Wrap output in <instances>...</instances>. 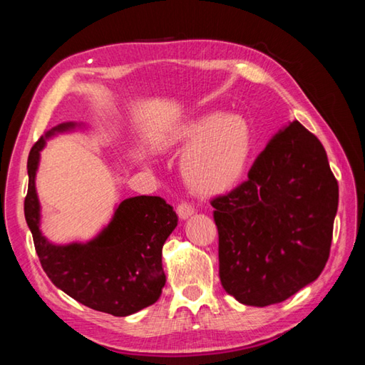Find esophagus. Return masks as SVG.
<instances>
[{
	"label": "esophagus",
	"mask_w": 365,
	"mask_h": 365,
	"mask_svg": "<svg viewBox=\"0 0 365 365\" xmlns=\"http://www.w3.org/2000/svg\"><path fill=\"white\" fill-rule=\"evenodd\" d=\"M177 214H178V217H180V219H188L191 214H195V207L191 206L190 202L182 201L180 205L177 206Z\"/></svg>",
	"instance_id": "esophagus-1"
}]
</instances>
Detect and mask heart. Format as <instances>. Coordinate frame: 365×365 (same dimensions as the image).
<instances>
[{
    "mask_svg": "<svg viewBox=\"0 0 365 365\" xmlns=\"http://www.w3.org/2000/svg\"><path fill=\"white\" fill-rule=\"evenodd\" d=\"M160 145L187 148L182 177L193 193L212 197L242 180L252 150L251 128L238 114H202L180 123Z\"/></svg>",
    "mask_w": 365,
    "mask_h": 365,
    "instance_id": "heart-1",
    "label": "heart"
}]
</instances>
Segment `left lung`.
<instances>
[{
	"label": "left lung",
	"instance_id": "obj_1",
	"mask_svg": "<svg viewBox=\"0 0 365 365\" xmlns=\"http://www.w3.org/2000/svg\"><path fill=\"white\" fill-rule=\"evenodd\" d=\"M211 205L220 283L242 304L285 301L329 261L338 182L322 143L298 120L259 153L245 182Z\"/></svg>",
	"mask_w": 365,
	"mask_h": 365
}]
</instances>
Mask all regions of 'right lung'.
I'll use <instances>...</instances> for the list:
<instances>
[{
    "label": "right lung",
    "instance_id": "right-lung-1",
    "mask_svg": "<svg viewBox=\"0 0 365 365\" xmlns=\"http://www.w3.org/2000/svg\"><path fill=\"white\" fill-rule=\"evenodd\" d=\"M63 123L51 132L67 130ZM45 138L32 146L27 160L29 190L24 201L27 225L43 270L54 285L83 306L115 317L130 316L159 299L165 285L163 246L177 227L174 207L159 196L122 201L100 237L86 245L54 246L43 237L35 172Z\"/></svg>",
    "mask_w": 365,
    "mask_h": 365
}]
</instances>
